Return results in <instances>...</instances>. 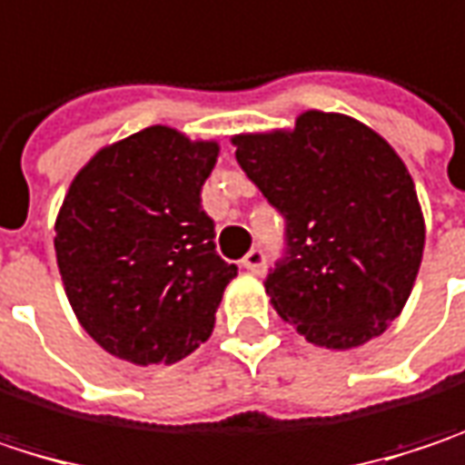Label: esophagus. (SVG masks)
Masks as SVG:
<instances>
[{"label": "esophagus", "instance_id": "1", "mask_svg": "<svg viewBox=\"0 0 465 465\" xmlns=\"http://www.w3.org/2000/svg\"><path fill=\"white\" fill-rule=\"evenodd\" d=\"M264 262H267V254H264V249H252L246 257H243V267L249 270V272H262V267H264Z\"/></svg>", "mask_w": 465, "mask_h": 465}]
</instances>
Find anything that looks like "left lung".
I'll use <instances>...</instances> for the list:
<instances>
[{
	"mask_svg": "<svg viewBox=\"0 0 465 465\" xmlns=\"http://www.w3.org/2000/svg\"><path fill=\"white\" fill-rule=\"evenodd\" d=\"M232 144L286 222L283 257L264 278L278 316L337 351L382 334L412 292L426 241L399 154L359 120L326 112Z\"/></svg>",
	"mask_w": 465,
	"mask_h": 465,
	"instance_id": "left-lung-1",
	"label": "left lung"
}]
</instances>
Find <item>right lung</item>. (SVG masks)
<instances>
[{
    "mask_svg": "<svg viewBox=\"0 0 465 465\" xmlns=\"http://www.w3.org/2000/svg\"><path fill=\"white\" fill-rule=\"evenodd\" d=\"M213 142L154 125L101 149L55 222L66 297L85 331L134 364H173L213 329L238 267L216 254L201 190Z\"/></svg>",
    "mask_w": 465,
    "mask_h": 465,
    "instance_id": "1",
    "label": "right lung"
}]
</instances>
